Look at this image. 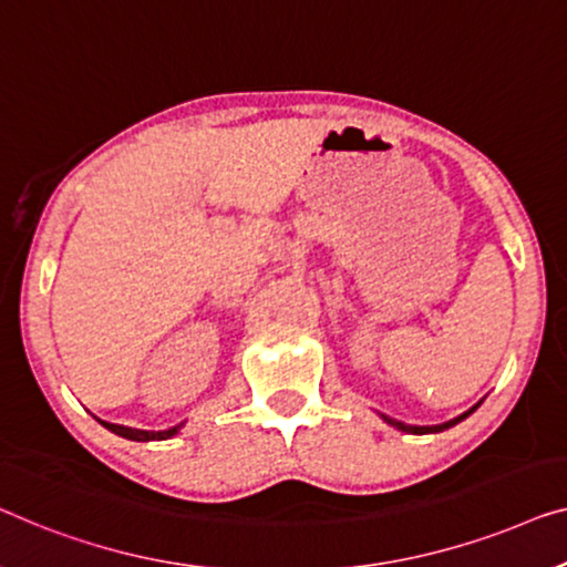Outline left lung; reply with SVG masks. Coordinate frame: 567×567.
Here are the masks:
<instances>
[{
	"label": "left lung",
	"instance_id": "8db88e82",
	"mask_svg": "<svg viewBox=\"0 0 567 567\" xmlns=\"http://www.w3.org/2000/svg\"><path fill=\"white\" fill-rule=\"evenodd\" d=\"M475 409H477V405H475ZM475 409H470L467 413H462V416L452 419V421H444V424H436V426H409V424H403V421H395V419H388V416H385V421H388V424H393L395 429H401V432H409V434H432V432H444V429L454 426V424H457V421L470 416V413H473Z\"/></svg>",
	"mask_w": 567,
	"mask_h": 567
}]
</instances>
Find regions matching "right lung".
<instances>
[{
	"label": "right lung",
	"instance_id": "add662e5",
	"mask_svg": "<svg viewBox=\"0 0 567 567\" xmlns=\"http://www.w3.org/2000/svg\"><path fill=\"white\" fill-rule=\"evenodd\" d=\"M102 424H105V421H102ZM105 426H107L113 434L125 436V440H133V442H151V440H169V436L177 434V429H179L182 424L166 429V432H141V429H127V426H117V424H105Z\"/></svg>",
	"mask_w": 567,
	"mask_h": 567
}]
</instances>
